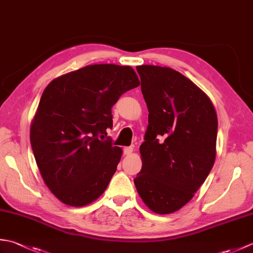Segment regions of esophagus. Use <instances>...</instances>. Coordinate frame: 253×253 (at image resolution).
<instances>
[{
	"label": "esophagus",
	"instance_id": "1",
	"mask_svg": "<svg viewBox=\"0 0 253 253\" xmlns=\"http://www.w3.org/2000/svg\"><path fill=\"white\" fill-rule=\"evenodd\" d=\"M132 151H133L132 147H125V148H124V154H126V155L131 154Z\"/></svg>",
	"mask_w": 253,
	"mask_h": 253
}]
</instances>
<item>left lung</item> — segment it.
Returning <instances> with one entry per match:
<instances>
[{
  "label": "left lung",
  "instance_id": "left-lung-1",
  "mask_svg": "<svg viewBox=\"0 0 253 253\" xmlns=\"http://www.w3.org/2000/svg\"><path fill=\"white\" fill-rule=\"evenodd\" d=\"M149 111L140 146L142 169L133 179L146 206L169 214L189 202L216 155L217 116L209 96L169 67L137 66Z\"/></svg>",
  "mask_w": 253,
  "mask_h": 253
}]
</instances>
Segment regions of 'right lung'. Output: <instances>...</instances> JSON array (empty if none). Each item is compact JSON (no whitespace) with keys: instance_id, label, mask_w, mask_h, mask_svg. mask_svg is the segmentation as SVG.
Listing matches in <instances>:
<instances>
[{"instance_id":"1","label":"right lung","mask_w":253,"mask_h":253,"mask_svg":"<svg viewBox=\"0 0 253 253\" xmlns=\"http://www.w3.org/2000/svg\"><path fill=\"white\" fill-rule=\"evenodd\" d=\"M140 84L130 66L95 64L53 79L30 127L31 148L45 185L58 200L84 207L109 186L122 157L112 146V107Z\"/></svg>"}]
</instances>
